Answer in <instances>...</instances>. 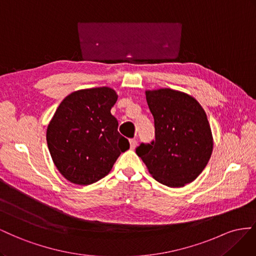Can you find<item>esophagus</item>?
Listing matches in <instances>:
<instances>
[{
    "mask_svg": "<svg viewBox=\"0 0 256 256\" xmlns=\"http://www.w3.org/2000/svg\"><path fill=\"white\" fill-rule=\"evenodd\" d=\"M130 149H135L136 146H137V140L135 138H132V140H130Z\"/></svg>",
    "mask_w": 256,
    "mask_h": 256,
    "instance_id": "1",
    "label": "esophagus"
}]
</instances>
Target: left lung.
I'll use <instances>...</instances> for the list:
<instances>
[{"label": "left lung", "instance_id": "left-lung-1", "mask_svg": "<svg viewBox=\"0 0 256 256\" xmlns=\"http://www.w3.org/2000/svg\"><path fill=\"white\" fill-rule=\"evenodd\" d=\"M154 118L156 140L140 144L137 156L160 184L181 188L194 181L211 156L214 138L202 107L186 93L146 91Z\"/></svg>", "mask_w": 256, "mask_h": 256}]
</instances>
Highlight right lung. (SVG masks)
I'll list each match as a JSON object with an SVG mask.
<instances>
[{
  "mask_svg": "<svg viewBox=\"0 0 256 256\" xmlns=\"http://www.w3.org/2000/svg\"><path fill=\"white\" fill-rule=\"evenodd\" d=\"M116 98V91L108 86L75 91L61 102L49 122L50 156L72 184L88 186L104 178L130 148L110 112Z\"/></svg>",
  "mask_w": 256,
  "mask_h": 256,
  "instance_id": "add662e5",
  "label": "right lung"
}]
</instances>
